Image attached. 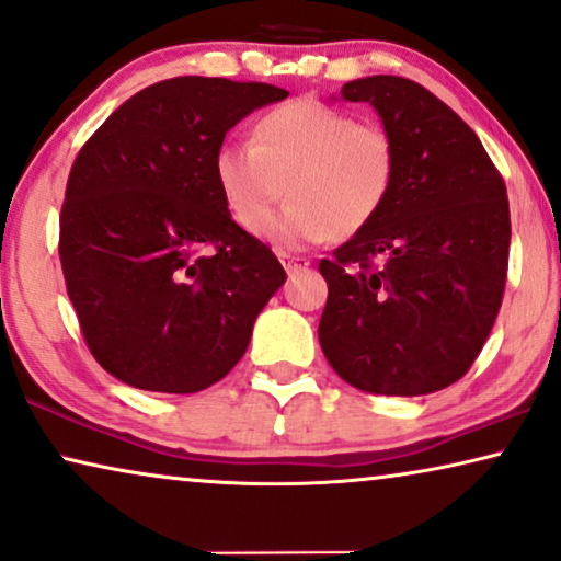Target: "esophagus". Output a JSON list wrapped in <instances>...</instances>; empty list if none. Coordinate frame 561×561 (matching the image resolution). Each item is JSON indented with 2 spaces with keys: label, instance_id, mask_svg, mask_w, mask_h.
<instances>
[{
  "label": "esophagus",
  "instance_id": "esophagus-1",
  "mask_svg": "<svg viewBox=\"0 0 561 561\" xmlns=\"http://www.w3.org/2000/svg\"><path fill=\"white\" fill-rule=\"evenodd\" d=\"M278 261L283 263V267H286L288 273H296V271H306L308 265V257H300V255H288V253H280Z\"/></svg>",
  "mask_w": 561,
  "mask_h": 561
}]
</instances>
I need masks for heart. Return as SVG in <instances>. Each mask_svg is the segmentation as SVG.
I'll return each mask as SVG.
<instances>
[{"mask_svg":"<svg viewBox=\"0 0 561 561\" xmlns=\"http://www.w3.org/2000/svg\"><path fill=\"white\" fill-rule=\"evenodd\" d=\"M394 180L392 134L313 99L267 111L253 141L227 139L215 151V182L232 220L278 250L362 232L387 205ZM280 181L289 205L268 218Z\"/></svg>","mask_w":561,"mask_h":561,"instance_id":"1","label":"heart"}]
</instances>
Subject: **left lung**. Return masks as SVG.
<instances>
[{"mask_svg": "<svg viewBox=\"0 0 561 561\" xmlns=\"http://www.w3.org/2000/svg\"><path fill=\"white\" fill-rule=\"evenodd\" d=\"M341 99L379 113L397 180L375 220L319 265L323 356L362 392H437L466 375L499 316L506 184L473 128L415 80L359 78Z\"/></svg>", "mask_w": 561, "mask_h": 561, "instance_id": "obj_1", "label": "left lung"}]
</instances>
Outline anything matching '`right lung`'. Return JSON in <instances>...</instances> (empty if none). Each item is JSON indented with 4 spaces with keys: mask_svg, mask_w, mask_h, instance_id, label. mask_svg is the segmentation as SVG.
I'll return each instance as SVG.
<instances>
[{
    "mask_svg": "<svg viewBox=\"0 0 561 561\" xmlns=\"http://www.w3.org/2000/svg\"><path fill=\"white\" fill-rule=\"evenodd\" d=\"M267 83L184 76L118 105L72 161L60 215L68 296L95 362L146 392L192 394L242 359L286 271L232 220L215 151Z\"/></svg>",
    "mask_w": 561,
    "mask_h": 561,
    "instance_id": "add662e5",
    "label": "right lung"
}]
</instances>
